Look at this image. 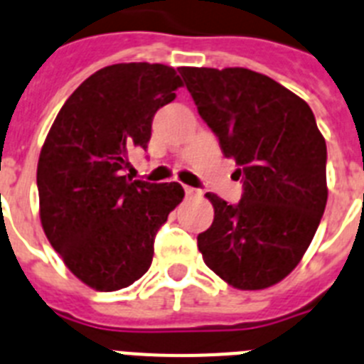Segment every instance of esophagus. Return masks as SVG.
Here are the masks:
<instances>
[{
    "label": "esophagus",
    "mask_w": 364,
    "mask_h": 364,
    "mask_svg": "<svg viewBox=\"0 0 364 364\" xmlns=\"http://www.w3.org/2000/svg\"><path fill=\"white\" fill-rule=\"evenodd\" d=\"M183 188H185V194L186 196H200L201 194V191H198V188H194V186L185 185V186H183Z\"/></svg>",
    "instance_id": "34e87169"
}]
</instances>
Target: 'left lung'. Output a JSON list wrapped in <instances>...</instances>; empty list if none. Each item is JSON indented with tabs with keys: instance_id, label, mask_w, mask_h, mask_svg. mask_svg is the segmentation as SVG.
Returning <instances> with one entry per match:
<instances>
[{
	"instance_id": "1",
	"label": "left lung",
	"mask_w": 364,
	"mask_h": 364,
	"mask_svg": "<svg viewBox=\"0 0 364 364\" xmlns=\"http://www.w3.org/2000/svg\"><path fill=\"white\" fill-rule=\"evenodd\" d=\"M178 71L243 183L238 203L207 194L214 221L198 235L205 264L238 289L273 286L295 269L326 208V143L314 112L251 69Z\"/></svg>"
}]
</instances>
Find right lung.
<instances>
[{
	"mask_svg": "<svg viewBox=\"0 0 364 364\" xmlns=\"http://www.w3.org/2000/svg\"><path fill=\"white\" fill-rule=\"evenodd\" d=\"M179 86L168 65H107L50 126L36 172L40 218L69 271L93 289L117 291L146 273L157 230L185 196L179 183L124 176L128 151L146 150L154 115Z\"/></svg>",
	"mask_w": 364,
	"mask_h": 364,
	"instance_id": "add662e5",
	"label": "right lung"
}]
</instances>
